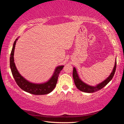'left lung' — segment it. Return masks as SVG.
Returning <instances> with one entry per match:
<instances>
[{
  "label": "left lung",
  "instance_id": "left-lung-1",
  "mask_svg": "<svg viewBox=\"0 0 124 124\" xmlns=\"http://www.w3.org/2000/svg\"><path fill=\"white\" fill-rule=\"evenodd\" d=\"M116 61H115V66L114 68H113V72L111 73L110 75L109 76L107 79L105 80L102 83H100V84H98L96 86H89L87 84H86L84 83H83L82 81L79 78L77 72V70L75 68H73V79H74L75 85L76 87L78 88V89L80 90L81 91L87 92V93H92V92H96L102 89L103 87H104L107 84H108V83L112 79L113 76L115 74V70H116Z\"/></svg>",
  "mask_w": 124,
  "mask_h": 124
}]
</instances>
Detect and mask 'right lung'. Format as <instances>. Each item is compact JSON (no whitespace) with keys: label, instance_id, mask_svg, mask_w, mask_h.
<instances>
[{"label":"right lung","instance_id":"1","mask_svg":"<svg viewBox=\"0 0 124 124\" xmlns=\"http://www.w3.org/2000/svg\"><path fill=\"white\" fill-rule=\"evenodd\" d=\"M17 40V39H16L14 42L10 57V68H11L12 74L13 75L16 84L22 90L33 95H46V94L50 93L56 87V84L57 83L58 75L64 66H61L57 67L54 71L53 76L47 83L41 84H36L29 82L20 74L15 64L14 54Z\"/></svg>","mask_w":124,"mask_h":124}]
</instances>
